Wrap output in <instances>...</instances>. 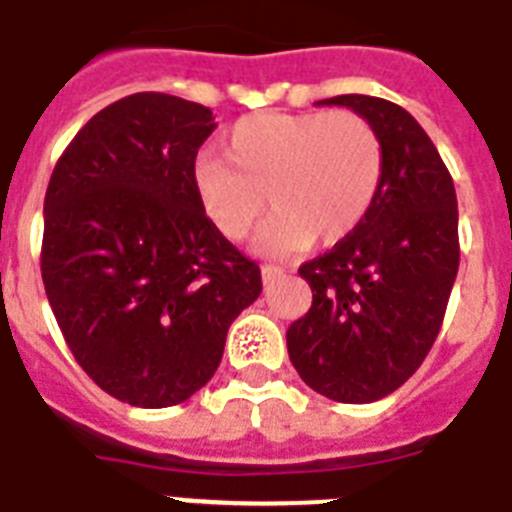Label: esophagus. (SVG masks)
<instances>
[{"mask_svg":"<svg viewBox=\"0 0 512 512\" xmlns=\"http://www.w3.org/2000/svg\"><path fill=\"white\" fill-rule=\"evenodd\" d=\"M260 273H263V284H273L276 278L284 276V268H278V265H263Z\"/></svg>","mask_w":512,"mask_h":512,"instance_id":"obj_1","label":"esophagus"}]
</instances>
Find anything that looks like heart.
I'll list each match as a JSON object with an SVG mask.
<instances>
[{"mask_svg":"<svg viewBox=\"0 0 512 512\" xmlns=\"http://www.w3.org/2000/svg\"><path fill=\"white\" fill-rule=\"evenodd\" d=\"M381 181V136L352 110L257 112L228 131L223 160L194 162L199 205L231 242L255 231L265 207L276 210L263 234L270 255L350 236L371 213Z\"/></svg>","mask_w":512,"mask_h":512,"instance_id":"obj_1","label":"heart"}]
</instances>
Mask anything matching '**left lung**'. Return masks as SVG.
Segmentation results:
<instances>
[{
  "instance_id": "left-lung-1",
  "label": "left lung",
  "mask_w": 512,
  "mask_h": 512,
  "mask_svg": "<svg viewBox=\"0 0 512 512\" xmlns=\"http://www.w3.org/2000/svg\"><path fill=\"white\" fill-rule=\"evenodd\" d=\"M384 144V181L371 213L331 252L299 268L313 305L286 331L289 360L334 402H376L429 355L458 276V197L418 120L394 102L342 94Z\"/></svg>"
}]
</instances>
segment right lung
<instances>
[{
  "label": "right lung",
  "instance_id": "obj_1",
  "mask_svg": "<svg viewBox=\"0 0 512 512\" xmlns=\"http://www.w3.org/2000/svg\"><path fill=\"white\" fill-rule=\"evenodd\" d=\"M210 107L141 91L86 123L44 197L41 278L70 352L99 389L170 407L218 371L260 268L210 223L197 149Z\"/></svg>",
  "mask_w": 512,
  "mask_h": 512
}]
</instances>
